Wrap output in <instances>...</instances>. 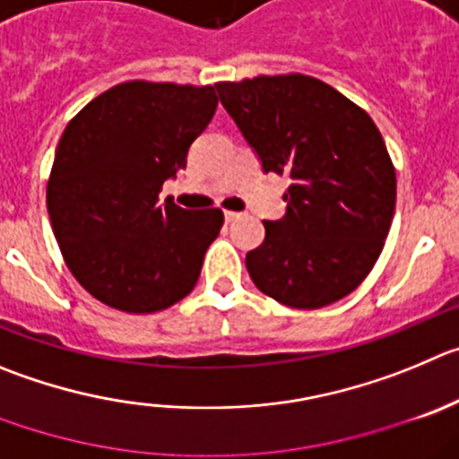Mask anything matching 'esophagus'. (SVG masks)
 I'll return each mask as SVG.
<instances>
[{
    "mask_svg": "<svg viewBox=\"0 0 459 459\" xmlns=\"http://www.w3.org/2000/svg\"><path fill=\"white\" fill-rule=\"evenodd\" d=\"M224 217H226V221H229V224H230V221H238L239 217H242V212H235V210H226Z\"/></svg>",
    "mask_w": 459,
    "mask_h": 459,
    "instance_id": "esophagus-1",
    "label": "esophagus"
}]
</instances>
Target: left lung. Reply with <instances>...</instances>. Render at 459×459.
<instances>
[{
    "mask_svg": "<svg viewBox=\"0 0 459 459\" xmlns=\"http://www.w3.org/2000/svg\"><path fill=\"white\" fill-rule=\"evenodd\" d=\"M263 171L288 174V212L264 221L247 254L255 288L315 310L353 292L374 269L396 205V171L374 119L306 74L215 85Z\"/></svg>",
    "mask_w": 459,
    "mask_h": 459,
    "instance_id": "1",
    "label": "left lung"
}]
</instances>
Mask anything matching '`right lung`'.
Returning a JSON list of instances; mask_svg holds the SVG:
<instances>
[{"label":"right lung","instance_id":"right-lung-1","mask_svg":"<svg viewBox=\"0 0 459 459\" xmlns=\"http://www.w3.org/2000/svg\"><path fill=\"white\" fill-rule=\"evenodd\" d=\"M217 108L215 85L126 81L65 126L47 183L56 242L97 301L165 310L195 290L224 212L158 201Z\"/></svg>","mask_w":459,"mask_h":459}]
</instances>
